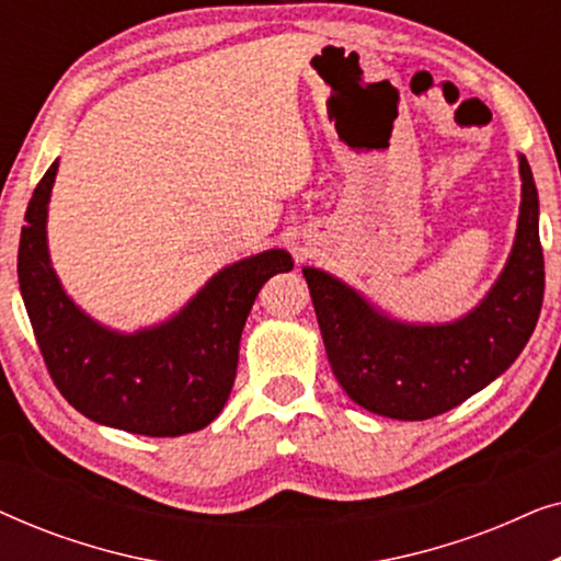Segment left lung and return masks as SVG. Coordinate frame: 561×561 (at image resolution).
<instances>
[{"instance_id":"left-lung-1","label":"left lung","mask_w":561,"mask_h":561,"mask_svg":"<svg viewBox=\"0 0 561 561\" xmlns=\"http://www.w3.org/2000/svg\"><path fill=\"white\" fill-rule=\"evenodd\" d=\"M520 181L524 198L505 271L485 301L455 324H401L342 280L304 267L329 365L357 405L398 421L434 419L493 382L520 355L543 301L539 194L524 156Z\"/></svg>"}]
</instances>
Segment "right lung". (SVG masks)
<instances>
[{
	"label": "right lung",
	"instance_id": "obj_1",
	"mask_svg": "<svg viewBox=\"0 0 561 561\" xmlns=\"http://www.w3.org/2000/svg\"><path fill=\"white\" fill-rule=\"evenodd\" d=\"M58 160L33 191L20 234L18 278L37 347L60 396L96 424L142 436L209 426L234 386L240 336L260 288L294 260L267 250L225 267L165 324L117 334L89 319L50 267L48 198Z\"/></svg>",
	"mask_w": 561,
	"mask_h": 561
}]
</instances>
